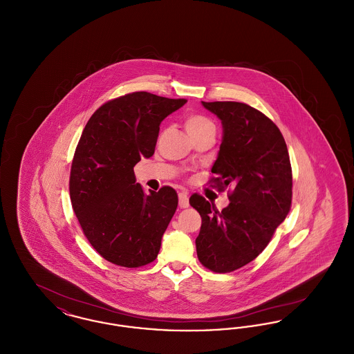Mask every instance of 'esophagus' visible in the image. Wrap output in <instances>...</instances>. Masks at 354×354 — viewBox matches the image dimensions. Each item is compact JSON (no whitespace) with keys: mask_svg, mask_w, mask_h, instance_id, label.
<instances>
[{"mask_svg":"<svg viewBox=\"0 0 354 354\" xmlns=\"http://www.w3.org/2000/svg\"><path fill=\"white\" fill-rule=\"evenodd\" d=\"M188 205H189V202H188V195H187V192L180 191V192H179V207H180V208H187Z\"/></svg>","mask_w":354,"mask_h":354,"instance_id":"34e87169","label":"esophagus"}]
</instances>
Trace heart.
Wrapping results in <instances>:
<instances>
[{"label": "heart", "instance_id": "obj_1", "mask_svg": "<svg viewBox=\"0 0 354 354\" xmlns=\"http://www.w3.org/2000/svg\"><path fill=\"white\" fill-rule=\"evenodd\" d=\"M185 127L191 138L201 134L207 129H215L214 123L202 114H189L185 119Z\"/></svg>", "mask_w": 354, "mask_h": 354}]
</instances>
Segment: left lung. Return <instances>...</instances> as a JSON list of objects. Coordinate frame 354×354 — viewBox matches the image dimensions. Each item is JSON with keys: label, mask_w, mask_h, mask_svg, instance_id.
Instances as JSON below:
<instances>
[{"label": "left lung", "mask_w": 354, "mask_h": 354, "mask_svg": "<svg viewBox=\"0 0 354 354\" xmlns=\"http://www.w3.org/2000/svg\"><path fill=\"white\" fill-rule=\"evenodd\" d=\"M223 123V142L209 185L228 191L219 211L199 194L189 204L201 214L198 259L207 270L228 273L254 260L268 245L292 205V167L279 127L241 102H202Z\"/></svg>", "instance_id": "1"}]
</instances>
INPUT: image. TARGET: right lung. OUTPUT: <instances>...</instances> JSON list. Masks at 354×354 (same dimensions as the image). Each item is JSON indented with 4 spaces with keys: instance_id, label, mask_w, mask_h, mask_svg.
<instances>
[{
    "instance_id": "add662e5",
    "label": "right lung",
    "mask_w": 354,
    "mask_h": 354,
    "mask_svg": "<svg viewBox=\"0 0 354 354\" xmlns=\"http://www.w3.org/2000/svg\"><path fill=\"white\" fill-rule=\"evenodd\" d=\"M187 100L135 91L103 103L84 126L70 169L68 191L84 235L102 257L138 268L152 263L176 207V191L147 194L135 165L155 151L160 122Z\"/></svg>"
}]
</instances>
